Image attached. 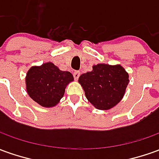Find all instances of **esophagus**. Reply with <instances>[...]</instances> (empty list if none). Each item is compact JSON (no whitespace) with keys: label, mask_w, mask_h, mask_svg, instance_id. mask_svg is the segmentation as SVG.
I'll return each instance as SVG.
<instances>
[{"label":"esophagus","mask_w":159,"mask_h":159,"mask_svg":"<svg viewBox=\"0 0 159 159\" xmlns=\"http://www.w3.org/2000/svg\"><path fill=\"white\" fill-rule=\"evenodd\" d=\"M73 76H74V78H75V79L77 80L78 78H79V76H80V72L74 71V73H73Z\"/></svg>","instance_id":"obj_1"}]
</instances>
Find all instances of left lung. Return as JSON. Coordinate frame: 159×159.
<instances>
[{"label":"left lung","instance_id":"1","mask_svg":"<svg viewBox=\"0 0 159 159\" xmlns=\"http://www.w3.org/2000/svg\"><path fill=\"white\" fill-rule=\"evenodd\" d=\"M78 82L88 101L101 110H107L117 105L129 83V76L121 65L98 64L93 70L82 74Z\"/></svg>","mask_w":159,"mask_h":159}]
</instances>
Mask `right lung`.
<instances>
[{
	"label": "right lung",
	"instance_id": "obj_1",
	"mask_svg": "<svg viewBox=\"0 0 159 159\" xmlns=\"http://www.w3.org/2000/svg\"><path fill=\"white\" fill-rule=\"evenodd\" d=\"M74 80L72 74L63 71L48 62L33 66L25 76L26 91L31 98L40 106L52 107L59 102L65 88Z\"/></svg>",
	"mask_w": 159,
	"mask_h": 159
}]
</instances>
